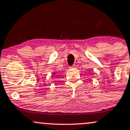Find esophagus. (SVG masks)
Instances as JSON below:
<instances>
[{
	"label": "esophagus",
	"instance_id": "34e87169",
	"mask_svg": "<svg viewBox=\"0 0 130 130\" xmlns=\"http://www.w3.org/2000/svg\"><path fill=\"white\" fill-rule=\"evenodd\" d=\"M75 68H76V65H73V66L70 67V69H75Z\"/></svg>",
	"mask_w": 130,
	"mask_h": 130
}]
</instances>
